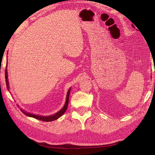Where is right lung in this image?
Returning a JSON list of instances; mask_svg holds the SVG:
<instances>
[{"mask_svg":"<svg viewBox=\"0 0 155 155\" xmlns=\"http://www.w3.org/2000/svg\"><path fill=\"white\" fill-rule=\"evenodd\" d=\"M7 78H8V77H7V69H5V80H6L7 88V90H9V81H8V80H7ZM70 90H71V88L69 89V90H68V93H67L66 100H65V103L64 104V107H63V108L61 110H60L59 111L56 113V114H54V115H49V116H41V115L31 114H30V113H27V112L25 111L24 110H22V109H21V111H22L25 115H27V116H28V117H34V118H35V119L41 120V121L51 122V121H53V120H55L57 119H58L59 117H61V115L65 112V111H66V110H67L68 105V102H69V96H70Z\"/></svg>","mask_w":155,"mask_h":155,"instance_id":"obj_1","label":"right lung"}]
</instances>
